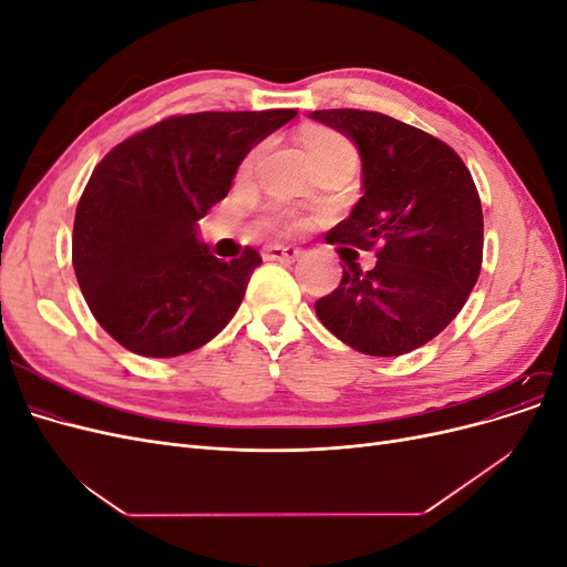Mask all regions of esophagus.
Listing matches in <instances>:
<instances>
[{
	"instance_id": "1",
	"label": "esophagus",
	"mask_w": 567,
	"mask_h": 567,
	"mask_svg": "<svg viewBox=\"0 0 567 567\" xmlns=\"http://www.w3.org/2000/svg\"><path fill=\"white\" fill-rule=\"evenodd\" d=\"M300 248L296 246H279V244H271V246H265L262 255L265 260H277V262H293L296 257H300Z\"/></svg>"
}]
</instances>
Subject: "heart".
I'll return each instance as SVG.
<instances>
[{
	"mask_svg": "<svg viewBox=\"0 0 567 567\" xmlns=\"http://www.w3.org/2000/svg\"><path fill=\"white\" fill-rule=\"evenodd\" d=\"M300 140L305 144L307 156H310L315 169L321 165H329L336 161H357V148L354 144L348 140L346 134H340L331 127H307L302 130ZM262 148L257 146L252 148L248 156L241 161V167H238V175L246 177L252 173V167L260 158ZM265 227L267 229H277V231H293L302 227V217L296 215L293 210L284 208V205H271L265 215Z\"/></svg>",
	"mask_w": 567,
	"mask_h": 567,
	"instance_id": "obj_1",
	"label": "heart"
}]
</instances>
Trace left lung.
Returning a JSON list of instances; mask_svg holds the SVG:
<instances>
[{"mask_svg":"<svg viewBox=\"0 0 567 567\" xmlns=\"http://www.w3.org/2000/svg\"><path fill=\"white\" fill-rule=\"evenodd\" d=\"M312 117L348 134L362 156L364 196L326 241L379 257L369 271L342 267L338 288L315 302L317 317L359 352L406 354L447 329L480 277L483 205L471 169L437 136L383 113Z\"/></svg>","mask_w":567,"mask_h":567,"instance_id":"obj_1","label":"left lung"}]
</instances>
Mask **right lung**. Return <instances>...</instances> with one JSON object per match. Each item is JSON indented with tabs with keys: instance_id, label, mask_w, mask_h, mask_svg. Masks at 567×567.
<instances>
[{
	"instance_id": "1",
	"label": "right lung",
	"mask_w": 567,
	"mask_h": 567,
	"mask_svg": "<svg viewBox=\"0 0 567 567\" xmlns=\"http://www.w3.org/2000/svg\"><path fill=\"white\" fill-rule=\"evenodd\" d=\"M293 109L188 113L113 146L75 210L73 267L94 319L134 354L177 357L213 340L246 296L255 248L225 262L196 221L229 194L248 151Z\"/></svg>"
}]
</instances>
